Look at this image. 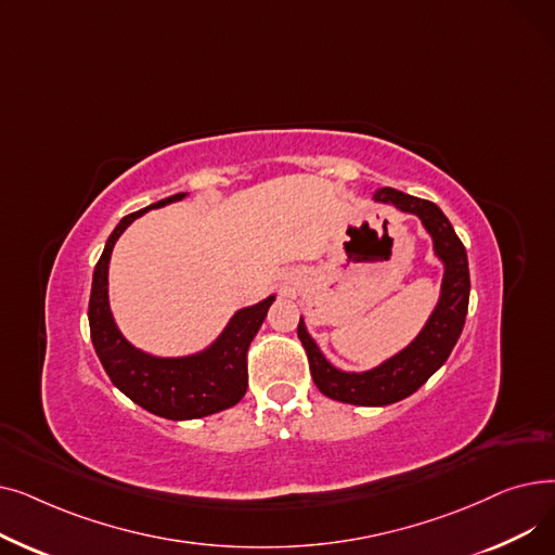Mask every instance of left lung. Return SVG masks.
Segmentation results:
<instances>
[{
  "instance_id": "obj_1",
  "label": "left lung",
  "mask_w": 555,
  "mask_h": 555,
  "mask_svg": "<svg viewBox=\"0 0 555 555\" xmlns=\"http://www.w3.org/2000/svg\"><path fill=\"white\" fill-rule=\"evenodd\" d=\"M373 199L377 204H389V207L402 214L416 216L425 227L427 236L431 238L434 256L443 266L439 301H436L425 326L410 344L366 371L337 369L308 333L304 317L299 319L297 335L308 353L310 373L319 391L348 404L385 406L418 391L450 358L463 331L465 314H468L470 270L468 254H465L463 243L454 233V227L434 202L406 195L389 186L377 189Z\"/></svg>"
}]
</instances>
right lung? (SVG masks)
Instances as JSON below:
<instances>
[{"instance_id":"right-lung-1","label":"right lung","mask_w":555,"mask_h":555,"mask_svg":"<svg viewBox=\"0 0 555 555\" xmlns=\"http://www.w3.org/2000/svg\"><path fill=\"white\" fill-rule=\"evenodd\" d=\"M189 193L170 195L151 207L139 209L114 227L94 268L90 295V333L94 351L112 385L145 412L168 421H193L229 410L247 391V348L276 295L233 312L222 333L202 351L189 356H153L126 339L109 308V258L121 233L143 214L180 202Z\"/></svg>"}]
</instances>
